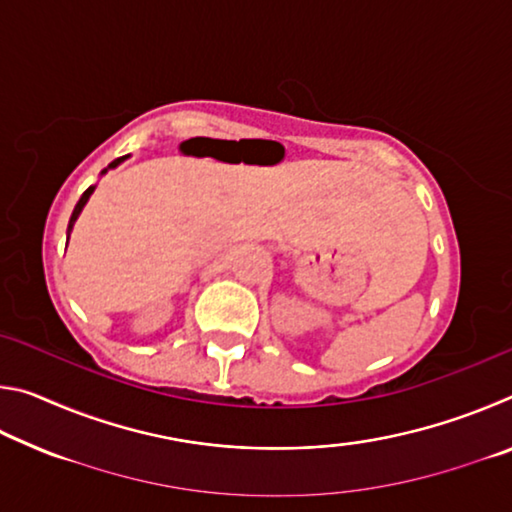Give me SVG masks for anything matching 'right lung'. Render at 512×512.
<instances>
[{
  "mask_svg": "<svg viewBox=\"0 0 512 512\" xmlns=\"http://www.w3.org/2000/svg\"><path fill=\"white\" fill-rule=\"evenodd\" d=\"M128 158V155H124V158H117V160H112L110 164H108V169H117L121 162H124ZM108 169H103L101 171V176L103 173H108ZM94 189H97V185H90L88 189H85L83 192V196L79 198V203H76V207H74V212H72V216H69V225H67V241H69V235H72V228H74V223H76V219H79L81 216V212H83V207H85V203L90 201V196L94 194Z\"/></svg>",
  "mask_w": 512,
  "mask_h": 512,
  "instance_id": "right-lung-1",
  "label": "right lung"
}]
</instances>
